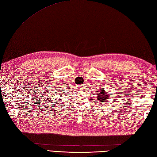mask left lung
Segmentation results:
<instances>
[{
  "mask_svg": "<svg viewBox=\"0 0 157 157\" xmlns=\"http://www.w3.org/2000/svg\"><path fill=\"white\" fill-rule=\"evenodd\" d=\"M101 91H100L99 93L98 94V101H99L101 104L105 103L106 102H108L109 100L110 96L109 94L107 91H105V88L101 87Z\"/></svg>",
  "mask_w": 157,
  "mask_h": 157,
  "instance_id": "1",
  "label": "left lung"
}]
</instances>
